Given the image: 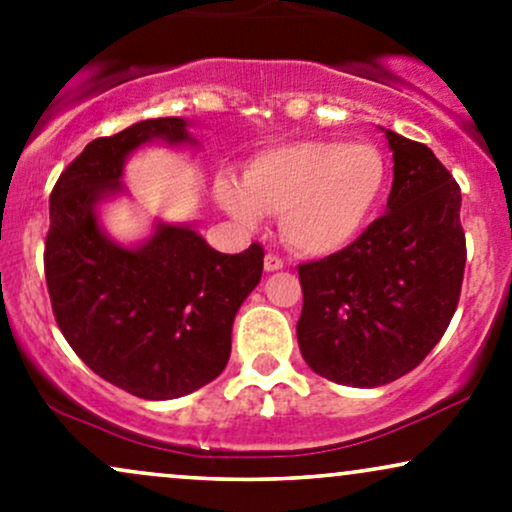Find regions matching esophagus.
Instances as JSON below:
<instances>
[{
  "label": "esophagus",
  "mask_w": 512,
  "mask_h": 512,
  "mask_svg": "<svg viewBox=\"0 0 512 512\" xmlns=\"http://www.w3.org/2000/svg\"><path fill=\"white\" fill-rule=\"evenodd\" d=\"M285 263H282V258L278 254H266L263 258V268L268 270V273H275V270H280Z\"/></svg>",
  "instance_id": "1"
}]
</instances>
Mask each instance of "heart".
I'll list each match as a JSON object with an SVG mask.
<instances>
[{
    "instance_id": "obj_1",
    "label": "heart",
    "mask_w": 512,
    "mask_h": 512,
    "mask_svg": "<svg viewBox=\"0 0 512 512\" xmlns=\"http://www.w3.org/2000/svg\"><path fill=\"white\" fill-rule=\"evenodd\" d=\"M390 167L371 143L302 141L270 148L251 162L244 186L220 177V206L246 225L280 215L287 246L333 256L362 237L388 191Z\"/></svg>"
}]
</instances>
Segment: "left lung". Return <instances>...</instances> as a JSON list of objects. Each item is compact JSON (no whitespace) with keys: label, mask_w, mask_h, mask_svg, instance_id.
<instances>
[{"label":"left lung","mask_w":512,"mask_h":512,"mask_svg":"<svg viewBox=\"0 0 512 512\" xmlns=\"http://www.w3.org/2000/svg\"><path fill=\"white\" fill-rule=\"evenodd\" d=\"M386 138V213L345 251L299 266L304 362L354 388L386 386L424 362L458 309L467 261L453 174L424 143L390 129Z\"/></svg>","instance_id":"8db88e82"}]
</instances>
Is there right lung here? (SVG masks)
Masks as SVG:
<instances>
[{
	"label": "right lung",
	"mask_w": 512,
	"mask_h": 512,
	"mask_svg": "<svg viewBox=\"0 0 512 512\" xmlns=\"http://www.w3.org/2000/svg\"><path fill=\"white\" fill-rule=\"evenodd\" d=\"M194 143L179 117L146 119L95 138L59 174L50 196L45 278L57 326L100 378L143 400H172L222 374L232 323L263 273V246L220 254L191 225L158 222L134 249L112 242L100 201L122 191L143 143Z\"/></svg>",
	"instance_id": "right-lung-1"
}]
</instances>
